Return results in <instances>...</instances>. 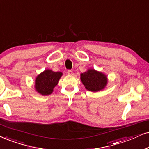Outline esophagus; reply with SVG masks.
<instances>
[{
    "label": "esophagus",
    "mask_w": 149,
    "mask_h": 149,
    "mask_svg": "<svg viewBox=\"0 0 149 149\" xmlns=\"http://www.w3.org/2000/svg\"><path fill=\"white\" fill-rule=\"evenodd\" d=\"M67 74L69 75V76H73V73L71 70H68V71H67Z\"/></svg>",
    "instance_id": "obj_1"
}]
</instances>
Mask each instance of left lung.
<instances>
[{
  "mask_svg": "<svg viewBox=\"0 0 149 149\" xmlns=\"http://www.w3.org/2000/svg\"><path fill=\"white\" fill-rule=\"evenodd\" d=\"M80 79L88 91L97 92L104 89L107 84V77L104 73L89 69L81 73Z\"/></svg>",
  "mask_w": 149,
  "mask_h": 149,
  "instance_id": "obj_1",
  "label": "left lung"
}]
</instances>
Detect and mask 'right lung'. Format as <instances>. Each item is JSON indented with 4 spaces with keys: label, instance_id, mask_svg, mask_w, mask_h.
<instances>
[{
    "label": "right lung",
    "instance_id": "add662e5",
    "mask_svg": "<svg viewBox=\"0 0 149 149\" xmlns=\"http://www.w3.org/2000/svg\"><path fill=\"white\" fill-rule=\"evenodd\" d=\"M62 76L63 73L60 71L54 72L49 69L45 70L36 78V91L42 95H50Z\"/></svg>",
    "mask_w": 149,
    "mask_h": 149
}]
</instances>
